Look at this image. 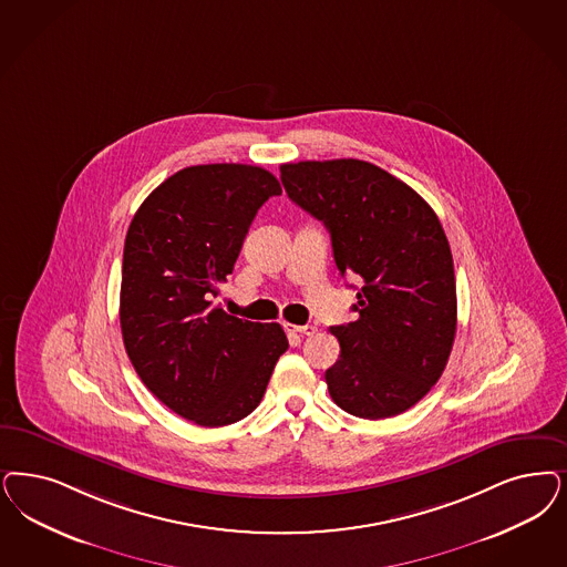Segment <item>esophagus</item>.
<instances>
[{
	"mask_svg": "<svg viewBox=\"0 0 567 567\" xmlns=\"http://www.w3.org/2000/svg\"><path fill=\"white\" fill-rule=\"evenodd\" d=\"M285 329L289 332H297V334H308V337L316 332V327H312V324H303V327H299V324H289V322H287V324H285Z\"/></svg>",
	"mask_w": 567,
	"mask_h": 567,
	"instance_id": "esophagus-1",
	"label": "esophagus"
}]
</instances>
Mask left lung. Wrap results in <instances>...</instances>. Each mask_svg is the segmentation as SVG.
I'll return each instance as SVG.
<instances>
[{
    "mask_svg": "<svg viewBox=\"0 0 567 567\" xmlns=\"http://www.w3.org/2000/svg\"><path fill=\"white\" fill-rule=\"evenodd\" d=\"M289 198L331 235L341 276L362 278L355 322L331 327L332 402L360 419L409 411L437 383L456 334L449 238L430 205L385 169L358 161L280 165Z\"/></svg>",
    "mask_w": 567,
    "mask_h": 567,
    "instance_id": "obj_1",
    "label": "left lung"
}]
</instances>
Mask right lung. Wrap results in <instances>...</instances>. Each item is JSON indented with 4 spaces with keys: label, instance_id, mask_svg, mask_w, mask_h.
Returning a JSON list of instances; mask_svg holds the SVG:
<instances>
[{
    "label": "right lung",
    "instance_id": "1",
    "mask_svg": "<svg viewBox=\"0 0 567 567\" xmlns=\"http://www.w3.org/2000/svg\"><path fill=\"white\" fill-rule=\"evenodd\" d=\"M255 165H195L140 205L123 249L121 332L137 377L172 411L224 427L259 406L289 341L280 324L212 306L257 209L280 195Z\"/></svg>",
    "mask_w": 567,
    "mask_h": 567
}]
</instances>
